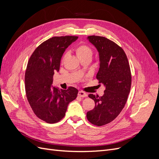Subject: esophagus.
Masks as SVG:
<instances>
[{
    "label": "esophagus",
    "mask_w": 159,
    "mask_h": 159,
    "mask_svg": "<svg viewBox=\"0 0 159 159\" xmlns=\"http://www.w3.org/2000/svg\"><path fill=\"white\" fill-rule=\"evenodd\" d=\"M78 95L80 96V97L81 98H85L87 97V93H86L85 92H84V91H78Z\"/></svg>",
    "instance_id": "obj_1"
}]
</instances>
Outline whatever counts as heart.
Returning <instances> with one entry per match:
<instances>
[{
	"label": "heart",
	"mask_w": 159,
	"mask_h": 159,
	"mask_svg": "<svg viewBox=\"0 0 159 159\" xmlns=\"http://www.w3.org/2000/svg\"><path fill=\"white\" fill-rule=\"evenodd\" d=\"M75 51L78 58L84 57H89L92 56V50L91 48L86 44H80L77 46L75 48Z\"/></svg>",
	"instance_id": "heart-1"
}]
</instances>
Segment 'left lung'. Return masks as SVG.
I'll return each instance as SVG.
<instances>
[{
  "instance_id": "1",
  "label": "left lung",
  "mask_w": 159,
  "mask_h": 159,
  "mask_svg": "<svg viewBox=\"0 0 159 159\" xmlns=\"http://www.w3.org/2000/svg\"><path fill=\"white\" fill-rule=\"evenodd\" d=\"M88 39L99 52V69L96 78L105 89L102 97L88 95L95 105L86 116L91 123L103 126L113 121L125 107L131 89V69L125 53L114 42L99 36H89Z\"/></svg>"
}]
</instances>
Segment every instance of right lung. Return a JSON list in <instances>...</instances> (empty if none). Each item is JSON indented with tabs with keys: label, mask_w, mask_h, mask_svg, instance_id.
Wrapping results in <instances>:
<instances>
[{
	"label": "right lung",
	"mask_w": 159,
	"mask_h": 159,
	"mask_svg": "<svg viewBox=\"0 0 159 159\" xmlns=\"http://www.w3.org/2000/svg\"><path fill=\"white\" fill-rule=\"evenodd\" d=\"M78 38L52 37L36 48L28 62L25 79L27 99L34 114L48 123L63 119L68 104L78 95V90L74 87L59 90L52 86L54 72L60 70L62 55Z\"/></svg>",
	"instance_id": "obj_1"
}]
</instances>
